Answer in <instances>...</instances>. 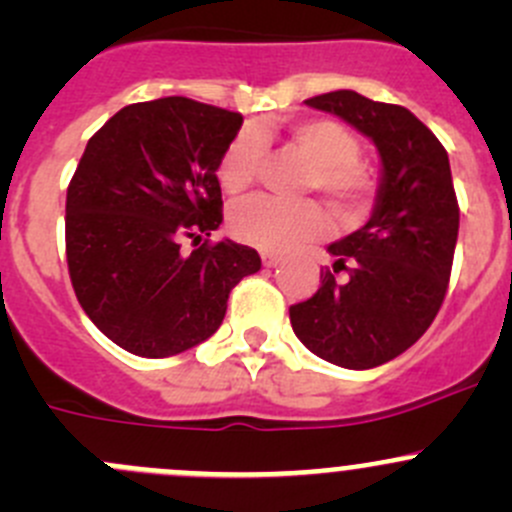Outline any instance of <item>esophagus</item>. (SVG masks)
Here are the masks:
<instances>
[{"label":"esophagus","mask_w":512,"mask_h":512,"mask_svg":"<svg viewBox=\"0 0 512 512\" xmlns=\"http://www.w3.org/2000/svg\"><path fill=\"white\" fill-rule=\"evenodd\" d=\"M260 257H262V265H265V267L280 265V260H282V255H277V252H270V250L260 252Z\"/></svg>","instance_id":"1"}]
</instances>
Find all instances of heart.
Listing matches in <instances>:
<instances>
[{
    "label": "heart",
    "mask_w": 512,
    "mask_h": 512,
    "mask_svg": "<svg viewBox=\"0 0 512 512\" xmlns=\"http://www.w3.org/2000/svg\"><path fill=\"white\" fill-rule=\"evenodd\" d=\"M262 126L245 128L225 148L218 180L225 193H242L255 183L265 158ZM287 143L309 160L304 188L319 190L342 218H354L366 208L374 190L371 173L359 163V141L342 123L314 118L294 123ZM327 227L324 210L314 200H280L252 195L230 210V232L260 250H289L319 237Z\"/></svg>",
    "instance_id": "obj_1"
}]
</instances>
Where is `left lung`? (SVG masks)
Here are the masks:
<instances>
[{
  "mask_svg": "<svg viewBox=\"0 0 512 512\" xmlns=\"http://www.w3.org/2000/svg\"><path fill=\"white\" fill-rule=\"evenodd\" d=\"M369 138L379 151L374 210L359 230L327 247L337 281L324 272L307 302L289 307L299 342L329 364L374 369L404 354L431 327L451 277L458 203L446 148L404 106L356 91L307 98Z\"/></svg>",
  "mask_w": 512,
  "mask_h": 512,
  "instance_id": "8db88e82",
  "label": "left lung"
}]
</instances>
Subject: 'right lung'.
<instances>
[{
	"label": "right lung",
	"mask_w": 512,
	"mask_h": 512,
	"mask_svg": "<svg viewBox=\"0 0 512 512\" xmlns=\"http://www.w3.org/2000/svg\"><path fill=\"white\" fill-rule=\"evenodd\" d=\"M242 116L193 98L131 103L91 136L66 193V260L91 322L126 352L163 359L218 332L230 289L262 267L208 240L223 223L218 165Z\"/></svg>",
	"instance_id": "1"
}]
</instances>
